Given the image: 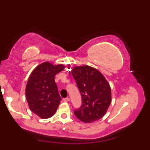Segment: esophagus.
<instances>
[{"label":"esophagus","mask_w":150,"mask_h":150,"mask_svg":"<svg viewBox=\"0 0 150 150\" xmlns=\"http://www.w3.org/2000/svg\"><path fill=\"white\" fill-rule=\"evenodd\" d=\"M62 100L64 102H68V101H69V98H68V97L64 98H62Z\"/></svg>","instance_id":"34e87169"}]
</instances>
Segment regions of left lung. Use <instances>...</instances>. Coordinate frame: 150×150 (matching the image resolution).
Instances as JSON below:
<instances>
[{
  "label": "left lung",
  "mask_w": 150,
  "mask_h": 150,
  "mask_svg": "<svg viewBox=\"0 0 150 150\" xmlns=\"http://www.w3.org/2000/svg\"><path fill=\"white\" fill-rule=\"evenodd\" d=\"M71 73L82 97V105L75 115L84 122L100 119L111 102L110 84L97 69L88 66L73 68Z\"/></svg>",
  "instance_id": "left-lung-1"
}]
</instances>
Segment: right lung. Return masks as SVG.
I'll use <instances>...</instances> for the list:
<instances>
[{
    "mask_svg": "<svg viewBox=\"0 0 150 150\" xmlns=\"http://www.w3.org/2000/svg\"><path fill=\"white\" fill-rule=\"evenodd\" d=\"M64 68L62 64L54 66L45 62L37 66L28 79L26 88L28 106L42 119L52 117L62 100L55 77Z\"/></svg>",
    "mask_w": 150,
    "mask_h": 150,
    "instance_id": "obj_1",
    "label": "right lung"
}]
</instances>
